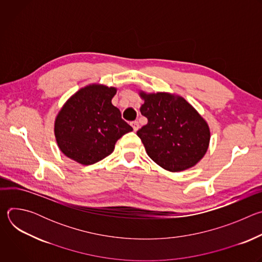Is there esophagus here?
I'll return each mask as SVG.
<instances>
[{
	"instance_id": "obj_1",
	"label": "esophagus",
	"mask_w": 262,
	"mask_h": 262,
	"mask_svg": "<svg viewBox=\"0 0 262 262\" xmlns=\"http://www.w3.org/2000/svg\"><path fill=\"white\" fill-rule=\"evenodd\" d=\"M132 126H133V128H134V130H135V132H137V130L139 129V127H140V125H139V122H138V121H134V122H132Z\"/></svg>"
}]
</instances>
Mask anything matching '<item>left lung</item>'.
I'll list each match as a JSON object with an SVG mask.
<instances>
[{"label":"left lung","mask_w":262,"mask_h":262,"mask_svg":"<svg viewBox=\"0 0 262 262\" xmlns=\"http://www.w3.org/2000/svg\"><path fill=\"white\" fill-rule=\"evenodd\" d=\"M141 114L148 119L137 135L154 162L170 172L195 166L206 154L210 140L207 122L183 97L158 92L146 94Z\"/></svg>","instance_id":"left-lung-1"}]
</instances>
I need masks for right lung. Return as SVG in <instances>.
Here are the masks:
<instances>
[{
  "instance_id": "right-lung-1",
  "label": "right lung",
  "mask_w": 262,
  "mask_h": 262,
  "mask_svg": "<svg viewBox=\"0 0 262 262\" xmlns=\"http://www.w3.org/2000/svg\"><path fill=\"white\" fill-rule=\"evenodd\" d=\"M117 89L89 85L74 93L55 121L60 150L82 165L95 164L114 151L116 142L133 130L112 104Z\"/></svg>"
}]
</instances>
